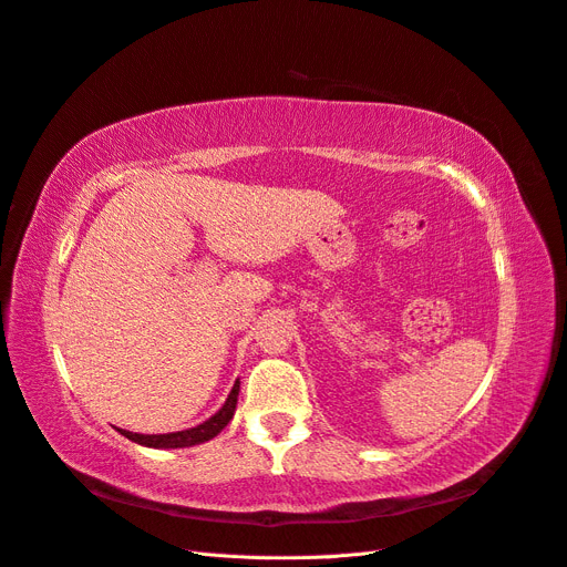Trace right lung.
Segmentation results:
<instances>
[{"instance_id":"1","label":"right lung","mask_w":567,"mask_h":567,"mask_svg":"<svg viewBox=\"0 0 567 567\" xmlns=\"http://www.w3.org/2000/svg\"><path fill=\"white\" fill-rule=\"evenodd\" d=\"M237 394H239V380L235 382L233 392L225 399L223 409L218 413H214L208 420H204L202 425L189 427V430H181V432H168V434H137V432H127V430H118L127 440L150 446V449H185V446H194V444H204L230 423L235 409H237Z\"/></svg>"}]
</instances>
